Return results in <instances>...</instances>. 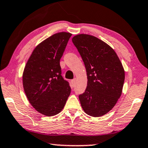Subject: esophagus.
I'll use <instances>...</instances> for the list:
<instances>
[{"mask_svg":"<svg viewBox=\"0 0 148 148\" xmlns=\"http://www.w3.org/2000/svg\"><path fill=\"white\" fill-rule=\"evenodd\" d=\"M76 78H74V79L71 80V83H72V85L73 86H74V85H75V84H76Z\"/></svg>","mask_w":148,"mask_h":148,"instance_id":"1","label":"esophagus"}]
</instances>
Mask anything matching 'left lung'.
<instances>
[{
  "label": "left lung",
  "instance_id": "obj_1",
  "mask_svg": "<svg viewBox=\"0 0 148 148\" xmlns=\"http://www.w3.org/2000/svg\"><path fill=\"white\" fill-rule=\"evenodd\" d=\"M85 65L87 85L79 95L83 111L92 117L109 112L122 93L125 72L113 48L93 35L78 34L72 39Z\"/></svg>",
  "mask_w": 148,
  "mask_h": 148
}]
</instances>
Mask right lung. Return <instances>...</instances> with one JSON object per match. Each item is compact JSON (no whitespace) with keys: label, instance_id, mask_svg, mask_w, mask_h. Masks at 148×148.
Here are the masks:
<instances>
[{"label":"right lung","instance_id":"1","mask_svg":"<svg viewBox=\"0 0 148 148\" xmlns=\"http://www.w3.org/2000/svg\"><path fill=\"white\" fill-rule=\"evenodd\" d=\"M71 35L60 32L42 41L33 50L23 71L22 83L28 100L37 111L48 117L62 111L71 92L60 66Z\"/></svg>","mask_w":148,"mask_h":148}]
</instances>
